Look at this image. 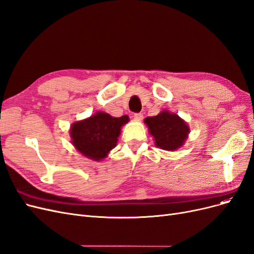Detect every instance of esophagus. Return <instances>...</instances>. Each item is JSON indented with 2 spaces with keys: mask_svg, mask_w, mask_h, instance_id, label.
Wrapping results in <instances>:
<instances>
[{
  "mask_svg": "<svg viewBox=\"0 0 254 254\" xmlns=\"http://www.w3.org/2000/svg\"><path fill=\"white\" fill-rule=\"evenodd\" d=\"M134 117L136 120H141L143 118V115L141 113H136V114H134Z\"/></svg>",
  "mask_w": 254,
  "mask_h": 254,
  "instance_id": "obj_1",
  "label": "esophagus"
}]
</instances>
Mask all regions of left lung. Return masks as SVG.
I'll list each match as a JSON object with an SVG mask.
<instances>
[{"instance_id": "left-lung-1", "label": "left lung", "mask_w": 254, "mask_h": 254, "mask_svg": "<svg viewBox=\"0 0 254 254\" xmlns=\"http://www.w3.org/2000/svg\"><path fill=\"white\" fill-rule=\"evenodd\" d=\"M144 124L154 137L155 144L166 151H175L181 148L190 133L189 126L177 114L166 110L157 116L146 117Z\"/></svg>"}]
</instances>
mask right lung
Segmentation results:
<instances>
[{
	"mask_svg": "<svg viewBox=\"0 0 254 254\" xmlns=\"http://www.w3.org/2000/svg\"><path fill=\"white\" fill-rule=\"evenodd\" d=\"M127 121V115L113 117L104 112H97L89 118L71 125V143L85 157L100 161L115 148L121 127Z\"/></svg>",
	"mask_w": 254,
	"mask_h": 254,
	"instance_id": "right-lung-1",
	"label": "right lung"
}]
</instances>
